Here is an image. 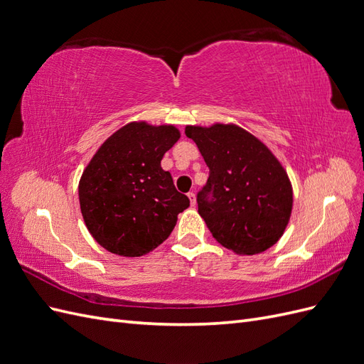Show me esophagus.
Instances as JSON below:
<instances>
[{
    "label": "esophagus",
    "instance_id": "1",
    "mask_svg": "<svg viewBox=\"0 0 364 364\" xmlns=\"http://www.w3.org/2000/svg\"><path fill=\"white\" fill-rule=\"evenodd\" d=\"M188 199H190L191 206H196V194L194 193H188Z\"/></svg>",
    "mask_w": 364,
    "mask_h": 364
}]
</instances>
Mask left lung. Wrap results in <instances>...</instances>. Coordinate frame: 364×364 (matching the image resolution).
<instances>
[{
  "label": "left lung",
  "mask_w": 364,
  "mask_h": 364,
  "mask_svg": "<svg viewBox=\"0 0 364 364\" xmlns=\"http://www.w3.org/2000/svg\"><path fill=\"white\" fill-rule=\"evenodd\" d=\"M185 135L209 168L197 203L213 237L237 255H257L277 245L291 217L293 186L273 151L234 123L190 124Z\"/></svg>",
  "instance_id": "1"
}]
</instances>
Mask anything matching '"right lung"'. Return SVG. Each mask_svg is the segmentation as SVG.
<instances>
[{
    "mask_svg": "<svg viewBox=\"0 0 364 364\" xmlns=\"http://www.w3.org/2000/svg\"><path fill=\"white\" fill-rule=\"evenodd\" d=\"M181 138L174 124L130 121L94 153L79 181L83 222L119 257H142L171 234L188 197L174 188L161 161Z\"/></svg>",
    "mask_w": 364,
    "mask_h": 364,
    "instance_id": "obj_1",
    "label": "right lung"
}]
</instances>
